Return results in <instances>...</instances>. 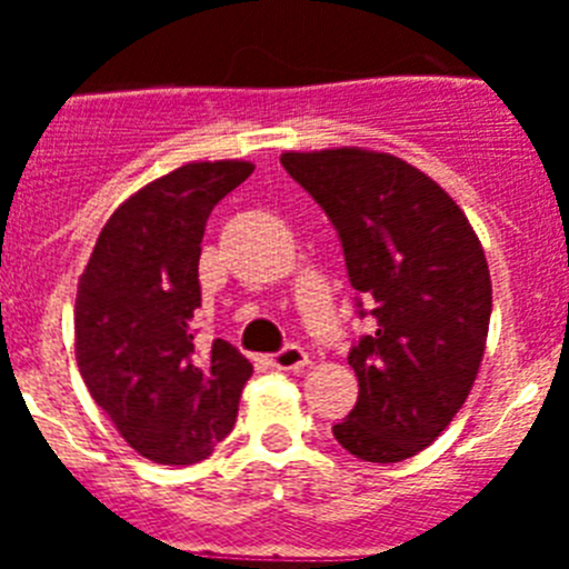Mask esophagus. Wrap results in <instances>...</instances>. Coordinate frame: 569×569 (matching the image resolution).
<instances>
[{
  "label": "esophagus",
  "mask_w": 569,
  "mask_h": 569,
  "mask_svg": "<svg viewBox=\"0 0 569 569\" xmlns=\"http://www.w3.org/2000/svg\"><path fill=\"white\" fill-rule=\"evenodd\" d=\"M268 361H270V367H276V370H293V373H301V370L310 365L308 353H305L299 345H288L284 350H279V353L270 356Z\"/></svg>",
  "instance_id": "esophagus-1"
}]
</instances>
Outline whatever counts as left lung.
Here are the masks:
<instances>
[{
  "instance_id": "left-lung-1",
  "label": "left lung",
  "mask_w": 569,
  "mask_h": 569,
  "mask_svg": "<svg viewBox=\"0 0 569 569\" xmlns=\"http://www.w3.org/2000/svg\"><path fill=\"white\" fill-rule=\"evenodd\" d=\"M281 164L333 222L359 316L347 361L359 401L333 436L361 461L393 465L433 445L485 359L492 284L459 204L405 159L365 148L288 150Z\"/></svg>"
}]
</instances>
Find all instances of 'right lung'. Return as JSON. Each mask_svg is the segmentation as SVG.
Instances as JSON below:
<instances>
[{
    "mask_svg": "<svg viewBox=\"0 0 569 569\" xmlns=\"http://www.w3.org/2000/svg\"><path fill=\"white\" fill-rule=\"evenodd\" d=\"M253 173L239 159L188 162L124 199L79 276L77 365L90 396L136 453L196 465L233 430L244 356L199 347V256L208 216Z\"/></svg>",
    "mask_w": 569,
    "mask_h": 569,
    "instance_id": "add662e5",
    "label": "right lung"
}]
</instances>
